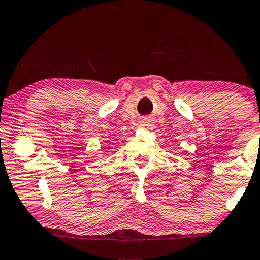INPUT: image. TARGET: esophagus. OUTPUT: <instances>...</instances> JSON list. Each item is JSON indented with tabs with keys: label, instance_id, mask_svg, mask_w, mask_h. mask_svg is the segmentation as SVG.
<instances>
[{
	"label": "esophagus",
	"instance_id": "obj_1",
	"mask_svg": "<svg viewBox=\"0 0 260 260\" xmlns=\"http://www.w3.org/2000/svg\"><path fill=\"white\" fill-rule=\"evenodd\" d=\"M140 128H143V129H146V131H151L152 129L151 121H150L149 118H144V120L140 122Z\"/></svg>",
	"mask_w": 260,
	"mask_h": 260
}]
</instances>
